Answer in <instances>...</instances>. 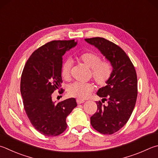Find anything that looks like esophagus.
<instances>
[{
    "mask_svg": "<svg viewBox=\"0 0 158 158\" xmlns=\"http://www.w3.org/2000/svg\"><path fill=\"white\" fill-rule=\"evenodd\" d=\"M84 102V100H81V99H77V103L78 104H83V103Z\"/></svg>",
    "mask_w": 158,
    "mask_h": 158,
    "instance_id": "34e87169",
    "label": "esophagus"
}]
</instances>
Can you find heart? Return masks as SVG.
Instances as JSON below:
<instances>
[{"label": "heart", "mask_w": 158, "mask_h": 158, "mask_svg": "<svg viewBox=\"0 0 158 158\" xmlns=\"http://www.w3.org/2000/svg\"><path fill=\"white\" fill-rule=\"evenodd\" d=\"M79 61L85 66L90 69L91 76L99 86H104L110 79L113 68L110 62L102 61L101 56L94 52H88L80 54ZM72 62L70 60L65 61L61 65V74L62 78L68 80L70 77ZM94 89V85L92 83L75 82L68 85V94L70 97L79 99H85L90 96Z\"/></svg>", "instance_id": "heart-1"}]
</instances>
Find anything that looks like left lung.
<instances>
[{"instance_id": "1", "label": "left lung", "mask_w": 158, "mask_h": 158, "mask_svg": "<svg viewBox=\"0 0 158 158\" xmlns=\"http://www.w3.org/2000/svg\"><path fill=\"white\" fill-rule=\"evenodd\" d=\"M110 62L113 72L106 85L97 94V110L90 117V124L100 133L111 135L127 124L135 106L137 78L135 69L125 52L118 45L102 37L85 39ZM107 101L106 105L102 102Z\"/></svg>"}]
</instances>
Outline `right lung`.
<instances>
[{
    "label": "right lung",
    "mask_w": 158,
    "mask_h": 158,
    "mask_svg": "<svg viewBox=\"0 0 158 158\" xmlns=\"http://www.w3.org/2000/svg\"><path fill=\"white\" fill-rule=\"evenodd\" d=\"M77 45L74 40L52 41L31 54L25 65L21 79L23 106L31 124L48 137L61 134L67 128L66 117L77 104L74 98L59 103L52 94L61 88V68L65 52Z\"/></svg>",
    "instance_id": "1"
}]
</instances>
